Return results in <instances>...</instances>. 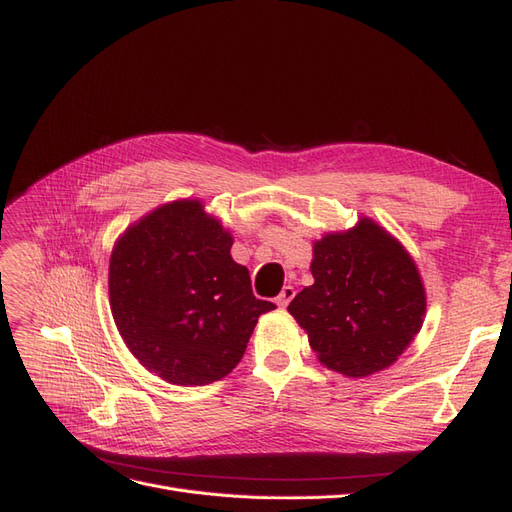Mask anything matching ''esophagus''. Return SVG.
I'll list each match as a JSON object with an SVG mask.
<instances>
[{"label":"esophagus","mask_w":512,"mask_h":512,"mask_svg":"<svg viewBox=\"0 0 512 512\" xmlns=\"http://www.w3.org/2000/svg\"><path fill=\"white\" fill-rule=\"evenodd\" d=\"M292 297H294V288L292 286H284L282 292L275 297V303L280 305V307H286L292 301Z\"/></svg>","instance_id":"1"}]
</instances>
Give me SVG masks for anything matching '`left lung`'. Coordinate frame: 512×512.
<instances>
[{
	"label": "left lung",
	"mask_w": 512,
	"mask_h": 512,
	"mask_svg": "<svg viewBox=\"0 0 512 512\" xmlns=\"http://www.w3.org/2000/svg\"><path fill=\"white\" fill-rule=\"evenodd\" d=\"M314 284L288 305L318 361L365 378L397 361L425 318V288L412 256L374 220L314 243Z\"/></svg>",
	"instance_id": "1"
}]
</instances>
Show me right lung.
I'll use <instances>...</instances> for the list:
<instances>
[{"label":"right lung","mask_w":512,"mask_h":512,"mask_svg":"<svg viewBox=\"0 0 512 512\" xmlns=\"http://www.w3.org/2000/svg\"><path fill=\"white\" fill-rule=\"evenodd\" d=\"M232 235L200 200H175L117 239L108 297L119 335L151 374L179 386L222 380L237 367L260 314Z\"/></svg>","instance_id":"add662e5"}]
</instances>
